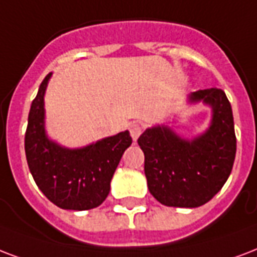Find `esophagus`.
Instances as JSON below:
<instances>
[{
	"label": "esophagus",
	"instance_id": "34e87169",
	"mask_svg": "<svg viewBox=\"0 0 257 257\" xmlns=\"http://www.w3.org/2000/svg\"><path fill=\"white\" fill-rule=\"evenodd\" d=\"M129 132H131L133 142H136L143 132V124H140V122H131L129 124Z\"/></svg>",
	"mask_w": 257,
	"mask_h": 257
}]
</instances>
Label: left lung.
Segmentation results:
<instances>
[{
  "instance_id": "1",
  "label": "left lung",
  "mask_w": 257,
  "mask_h": 257,
  "mask_svg": "<svg viewBox=\"0 0 257 257\" xmlns=\"http://www.w3.org/2000/svg\"><path fill=\"white\" fill-rule=\"evenodd\" d=\"M187 105L211 110L203 132L185 137L175 131L179 117L147 128L139 137L150 193L172 207H198L209 202L228 181L236 156L232 106L221 89L190 93Z\"/></svg>"
}]
</instances>
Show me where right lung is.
<instances>
[{
    "label": "right lung",
    "instance_id": "obj_1",
    "mask_svg": "<svg viewBox=\"0 0 257 257\" xmlns=\"http://www.w3.org/2000/svg\"><path fill=\"white\" fill-rule=\"evenodd\" d=\"M52 72L44 78L32 101L25 133L29 171L42 193L60 209L89 210L99 206L125 150L132 144L129 131L103 137L87 146H62L46 128L44 97Z\"/></svg>",
    "mask_w": 257,
    "mask_h": 257
}]
</instances>
